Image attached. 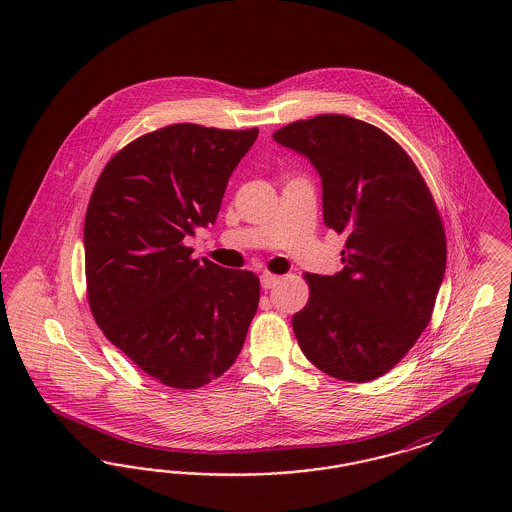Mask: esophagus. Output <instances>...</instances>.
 I'll use <instances>...</instances> for the list:
<instances>
[{
    "instance_id": "esophagus-1",
    "label": "esophagus",
    "mask_w": 512,
    "mask_h": 512,
    "mask_svg": "<svg viewBox=\"0 0 512 512\" xmlns=\"http://www.w3.org/2000/svg\"><path fill=\"white\" fill-rule=\"evenodd\" d=\"M278 282H280V276H276V274L265 272V274L261 276V286H263V290H270V288H274Z\"/></svg>"
}]
</instances>
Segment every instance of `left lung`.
Masks as SVG:
<instances>
[{
	"mask_svg": "<svg viewBox=\"0 0 512 512\" xmlns=\"http://www.w3.org/2000/svg\"><path fill=\"white\" fill-rule=\"evenodd\" d=\"M272 138L315 165L324 224L347 236L343 270L303 276L297 343L322 372L370 382L405 357L434 313L447 261L436 201L407 151L368 122L318 115Z\"/></svg>",
	"mask_w": 512,
	"mask_h": 512,
	"instance_id": "obj_1",
	"label": "left lung"
}]
</instances>
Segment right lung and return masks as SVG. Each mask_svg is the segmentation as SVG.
I'll return each mask as SVG.
<instances>
[{"label": "right lung", "mask_w": 512, "mask_h": 512, "mask_svg": "<svg viewBox=\"0 0 512 512\" xmlns=\"http://www.w3.org/2000/svg\"><path fill=\"white\" fill-rule=\"evenodd\" d=\"M259 128L171 124L122 147L84 220L86 292L105 338L151 378L195 390L222 376L259 307L249 270L192 259L184 245L219 215Z\"/></svg>", "instance_id": "obj_1"}]
</instances>
